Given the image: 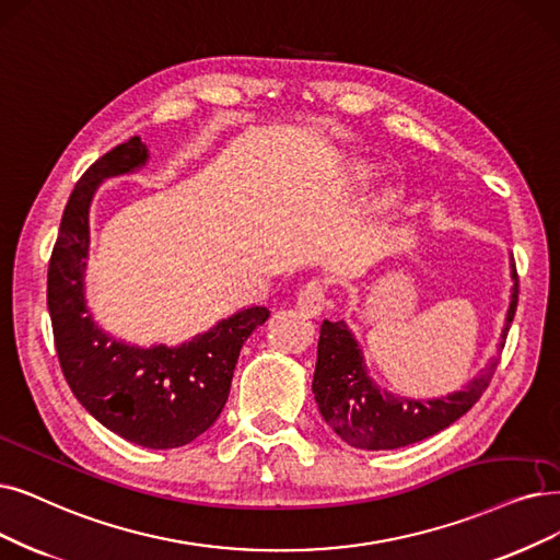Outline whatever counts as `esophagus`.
<instances>
[{"instance_id":"obj_1","label":"esophagus","mask_w":560,"mask_h":560,"mask_svg":"<svg viewBox=\"0 0 560 560\" xmlns=\"http://www.w3.org/2000/svg\"><path fill=\"white\" fill-rule=\"evenodd\" d=\"M296 305L307 317H319L326 307V287L319 280H312L301 287L296 296Z\"/></svg>"}]
</instances>
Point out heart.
<instances>
[{"mask_svg": "<svg viewBox=\"0 0 560 560\" xmlns=\"http://www.w3.org/2000/svg\"><path fill=\"white\" fill-rule=\"evenodd\" d=\"M353 174H355L358 182H368V178L372 176V167L370 165H355Z\"/></svg>", "mask_w": 560, "mask_h": 560, "instance_id": "b5f03b06", "label": "heart"}]
</instances>
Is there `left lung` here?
I'll return each mask as SVG.
<instances>
[{"mask_svg":"<svg viewBox=\"0 0 560 560\" xmlns=\"http://www.w3.org/2000/svg\"><path fill=\"white\" fill-rule=\"evenodd\" d=\"M510 305L501 328L497 351L487 358L485 368L459 390L439 397H407L386 390L368 372L365 355L347 322L324 319L317 347V368L312 376V393L317 407L332 432L353 448L395 451L418 443L445 428H451L471 409L501 361L510 324L517 312V266L510 257Z\"/></svg>","mask_w":560,"mask_h":560,"instance_id":"1","label":"left lung"}]
</instances>
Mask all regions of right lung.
Here are the masks:
<instances>
[{"instance_id":"right-lung-1","label":"right lung","mask_w":560,"mask_h":560,"mask_svg":"<svg viewBox=\"0 0 560 560\" xmlns=\"http://www.w3.org/2000/svg\"><path fill=\"white\" fill-rule=\"evenodd\" d=\"M147 161V144L130 138L75 184L48 266V310L61 372L80 405L121 439L170 451L195 441L218 420L241 347L271 312L264 305L243 307L176 347L130 345L96 324L84 299L89 209L105 178L138 172Z\"/></svg>"}]
</instances>
